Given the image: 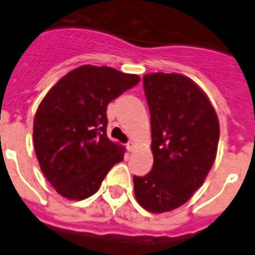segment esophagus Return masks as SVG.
Returning a JSON list of instances; mask_svg holds the SVG:
<instances>
[{"label": "esophagus", "instance_id": "obj_1", "mask_svg": "<svg viewBox=\"0 0 255 255\" xmlns=\"http://www.w3.org/2000/svg\"><path fill=\"white\" fill-rule=\"evenodd\" d=\"M127 149L129 152H132L133 149H135V143H132V141H129V143H127Z\"/></svg>", "mask_w": 255, "mask_h": 255}]
</instances>
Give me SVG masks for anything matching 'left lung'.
I'll list each match as a JSON object with an SVG mask.
<instances>
[{"label": "left lung", "instance_id": "obj_1", "mask_svg": "<svg viewBox=\"0 0 255 255\" xmlns=\"http://www.w3.org/2000/svg\"><path fill=\"white\" fill-rule=\"evenodd\" d=\"M151 112L153 167L133 176L135 197L144 209L164 213L180 208L204 184L217 155L220 122L209 98L182 74L143 78Z\"/></svg>", "mask_w": 255, "mask_h": 255}]
</instances>
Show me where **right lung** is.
Returning <instances> with one entry per match:
<instances>
[{"instance_id": "1", "label": "right lung", "mask_w": 255, "mask_h": 255, "mask_svg": "<svg viewBox=\"0 0 255 255\" xmlns=\"http://www.w3.org/2000/svg\"><path fill=\"white\" fill-rule=\"evenodd\" d=\"M140 81L107 66H79L50 88L33 124L41 170L62 197L85 200L99 189L123 145L107 137V106Z\"/></svg>"}]
</instances>
